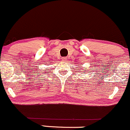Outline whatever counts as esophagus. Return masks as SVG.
I'll return each mask as SVG.
<instances>
[{
	"label": "esophagus",
	"mask_w": 130,
	"mask_h": 130,
	"mask_svg": "<svg viewBox=\"0 0 130 130\" xmlns=\"http://www.w3.org/2000/svg\"><path fill=\"white\" fill-rule=\"evenodd\" d=\"M66 60V57H62V60Z\"/></svg>",
	"instance_id": "34e87169"
}]
</instances>
